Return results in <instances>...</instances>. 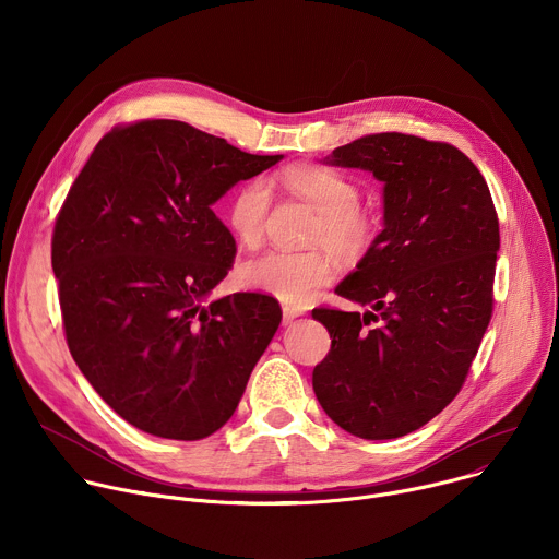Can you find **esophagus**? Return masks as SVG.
Listing matches in <instances>:
<instances>
[{
  "label": "esophagus",
  "mask_w": 559,
  "mask_h": 559,
  "mask_svg": "<svg viewBox=\"0 0 559 559\" xmlns=\"http://www.w3.org/2000/svg\"><path fill=\"white\" fill-rule=\"evenodd\" d=\"M298 316H302V309H300V307H294V305H285V307H283V325H289V323H294Z\"/></svg>",
  "instance_id": "1"
}]
</instances>
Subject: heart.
Instances as JSON below:
<instances>
[{
  "label": "heart",
  "instance_id": "1",
  "mask_svg": "<svg viewBox=\"0 0 559 559\" xmlns=\"http://www.w3.org/2000/svg\"><path fill=\"white\" fill-rule=\"evenodd\" d=\"M281 181L321 214L309 234L311 246L330 248L341 261H358L369 252L378 225L373 214L360 207V190L352 179L323 166H292L283 170ZM270 207L272 190L259 177L234 190L225 221L238 243L246 248L261 243ZM323 248L267 250L238 267V283L289 305H305L334 274L332 254Z\"/></svg>",
  "mask_w": 559,
  "mask_h": 559
}]
</instances>
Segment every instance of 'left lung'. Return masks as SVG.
Returning <instances> with one entry per match:
<instances>
[{"mask_svg": "<svg viewBox=\"0 0 559 559\" xmlns=\"http://www.w3.org/2000/svg\"><path fill=\"white\" fill-rule=\"evenodd\" d=\"M330 166L382 181V231L336 294L367 311L313 309L332 349L311 384L325 414L365 440L407 436L464 384L493 311L500 223L485 177L440 141L380 132Z\"/></svg>", "mask_w": 559, "mask_h": 559, "instance_id": "left-lung-1", "label": "left lung"}]
</instances>
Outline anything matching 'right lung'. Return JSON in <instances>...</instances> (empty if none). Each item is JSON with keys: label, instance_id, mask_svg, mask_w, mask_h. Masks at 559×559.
<instances>
[{"label": "right lung", "instance_id": "add662e5", "mask_svg": "<svg viewBox=\"0 0 559 559\" xmlns=\"http://www.w3.org/2000/svg\"><path fill=\"white\" fill-rule=\"evenodd\" d=\"M283 154H250L183 121L108 132L52 234L68 349L132 427L201 440L236 412L281 325L272 296L210 300L236 243L212 205Z\"/></svg>", "mask_w": 559, "mask_h": 559}]
</instances>
